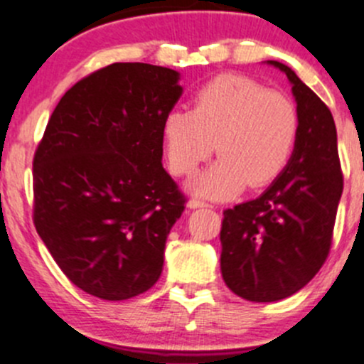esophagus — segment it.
I'll return each instance as SVG.
<instances>
[{"instance_id":"obj_1","label":"esophagus","mask_w":364,"mask_h":364,"mask_svg":"<svg viewBox=\"0 0 364 364\" xmlns=\"http://www.w3.org/2000/svg\"><path fill=\"white\" fill-rule=\"evenodd\" d=\"M188 208L190 209H197V208H211L208 203H204V200L200 199H190L188 200Z\"/></svg>"}]
</instances>
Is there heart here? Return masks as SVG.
Here are the masks:
<instances>
[{
	"label": "heart",
	"mask_w": 364,
	"mask_h": 364,
	"mask_svg": "<svg viewBox=\"0 0 364 364\" xmlns=\"http://www.w3.org/2000/svg\"><path fill=\"white\" fill-rule=\"evenodd\" d=\"M297 130V111L285 95L240 75L205 82L190 111H171L161 123L172 174H192L215 146L220 159L190 181V190L216 200L237 196L245 185L274 181L294 151Z\"/></svg>",
	"instance_id": "heart-1"
}]
</instances>
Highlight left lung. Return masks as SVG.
<instances>
[{"mask_svg": "<svg viewBox=\"0 0 364 364\" xmlns=\"http://www.w3.org/2000/svg\"><path fill=\"white\" fill-rule=\"evenodd\" d=\"M296 98L299 130L282 174L257 199L223 211L220 267L227 287L247 301L296 294L328 259L343 174L328 105L280 61Z\"/></svg>", "mask_w": 364, "mask_h": 364, "instance_id": "8db88e82", "label": "left lung"}]
</instances>
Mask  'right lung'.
Here are the masks:
<instances>
[{
  "label": "right lung",
  "mask_w": 364,
  "mask_h": 364,
  "mask_svg": "<svg viewBox=\"0 0 364 364\" xmlns=\"http://www.w3.org/2000/svg\"><path fill=\"white\" fill-rule=\"evenodd\" d=\"M176 70L112 63L73 84L33 159V220L68 280L123 301L151 289L185 196L161 165Z\"/></svg>",
  "instance_id": "add662e5"
}]
</instances>
